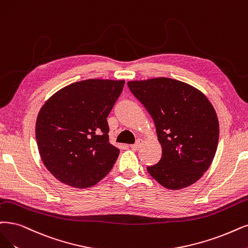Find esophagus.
<instances>
[{"instance_id": "1", "label": "esophagus", "mask_w": 248, "mask_h": 248, "mask_svg": "<svg viewBox=\"0 0 248 248\" xmlns=\"http://www.w3.org/2000/svg\"><path fill=\"white\" fill-rule=\"evenodd\" d=\"M141 145H142V140H138L134 145H131V148L133 150H138L141 147Z\"/></svg>"}]
</instances>
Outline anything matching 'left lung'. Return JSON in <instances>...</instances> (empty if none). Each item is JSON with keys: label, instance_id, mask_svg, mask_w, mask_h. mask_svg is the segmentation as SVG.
<instances>
[{"label": "left lung", "instance_id": "obj_1", "mask_svg": "<svg viewBox=\"0 0 248 248\" xmlns=\"http://www.w3.org/2000/svg\"><path fill=\"white\" fill-rule=\"evenodd\" d=\"M154 121L162 155L147 167L161 186L180 190L194 184L212 164L218 142V121L207 97L186 82L169 78L127 81Z\"/></svg>", "mask_w": 248, "mask_h": 248}]
</instances>
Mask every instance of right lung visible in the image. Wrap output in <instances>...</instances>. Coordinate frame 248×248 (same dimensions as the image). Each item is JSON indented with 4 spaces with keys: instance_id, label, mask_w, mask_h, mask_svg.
Wrapping results in <instances>:
<instances>
[{
    "instance_id": "right-lung-1",
    "label": "right lung",
    "mask_w": 248,
    "mask_h": 248,
    "mask_svg": "<svg viewBox=\"0 0 248 248\" xmlns=\"http://www.w3.org/2000/svg\"><path fill=\"white\" fill-rule=\"evenodd\" d=\"M124 80L91 78L73 82L42 106L35 138L44 166L73 188L96 185L111 170L119 149L109 143L107 116Z\"/></svg>"
}]
</instances>
